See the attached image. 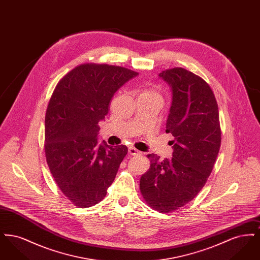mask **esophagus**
Returning a JSON list of instances; mask_svg holds the SVG:
<instances>
[{"label":"esophagus","instance_id":"obj_1","mask_svg":"<svg viewBox=\"0 0 260 260\" xmlns=\"http://www.w3.org/2000/svg\"><path fill=\"white\" fill-rule=\"evenodd\" d=\"M128 153H129L131 155H133V156H139V155H141V152L138 151V150L135 148V147H133V146L128 147Z\"/></svg>","mask_w":260,"mask_h":260}]
</instances>
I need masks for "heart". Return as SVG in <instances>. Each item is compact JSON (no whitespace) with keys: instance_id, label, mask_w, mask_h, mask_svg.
<instances>
[{"instance_id":"1","label":"heart","mask_w":260,"mask_h":260,"mask_svg":"<svg viewBox=\"0 0 260 260\" xmlns=\"http://www.w3.org/2000/svg\"><path fill=\"white\" fill-rule=\"evenodd\" d=\"M145 94H150V95H158L157 93H155V92H153V91H146V92H144Z\"/></svg>"}]
</instances>
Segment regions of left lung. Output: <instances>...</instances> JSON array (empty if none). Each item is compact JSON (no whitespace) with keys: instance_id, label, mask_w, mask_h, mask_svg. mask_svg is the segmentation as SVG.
<instances>
[{"instance_id":"left-lung-1","label":"left lung","mask_w":260,"mask_h":260,"mask_svg":"<svg viewBox=\"0 0 260 260\" xmlns=\"http://www.w3.org/2000/svg\"><path fill=\"white\" fill-rule=\"evenodd\" d=\"M173 90L166 133L173 136V158L159 161L148 154V171L140 192L150 208L172 212L198 195L212 172L221 143L218 106L209 84L198 75L175 67L160 73Z\"/></svg>"}]
</instances>
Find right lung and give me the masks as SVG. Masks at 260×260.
<instances>
[{
    "instance_id": "obj_1",
    "label": "right lung",
    "mask_w": 260,
    "mask_h": 260,
    "mask_svg": "<svg viewBox=\"0 0 260 260\" xmlns=\"http://www.w3.org/2000/svg\"><path fill=\"white\" fill-rule=\"evenodd\" d=\"M138 74L127 68L81 64L54 88L45 119V155L64 196L79 208L105 198L127 148L98 144L99 122L108 113L114 93Z\"/></svg>"
}]
</instances>
